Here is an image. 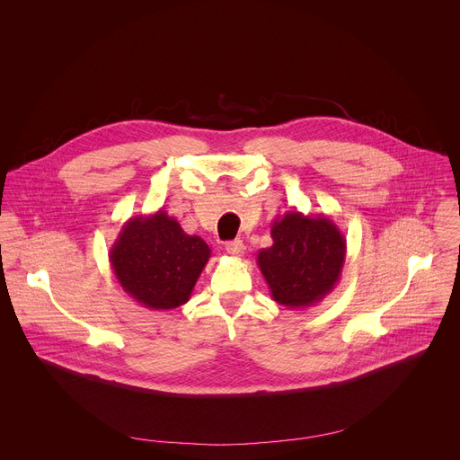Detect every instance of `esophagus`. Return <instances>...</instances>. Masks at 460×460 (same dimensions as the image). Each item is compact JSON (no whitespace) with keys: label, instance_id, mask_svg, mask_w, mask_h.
<instances>
[{"label":"esophagus","instance_id":"34e87169","mask_svg":"<svg viewBox=\"0 0 460 460\" xmlns=\"http://www.w3.org/2000/svg\"><path fill=\"white\" fill-rule=\"evenodd\" d=\"M226 251L233 256H242L245 252V245L242 240H233V242L226 243Z\"/></svg>","mask_w":460,"mask_h":460}]
</instances>
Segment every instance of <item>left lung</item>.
<instances>
[{
	"label": "left lung",
	"mask_w": 460,
	"mask_h": 460,
	"mask_svg": "<svg viewBox=\"0 0 460 460\" xmlns=\"http://www.w3.org/2000/svg\"><path fill=\"white\" fill-rule=\"evenodd\" d=\"M273 245L261 249L256 264L275 302L302 309L330 295L346 261V238L325 215L288 211L271 226Z\"/></svg>",
	"instance_id": "8db88e82"
}]
</instances>
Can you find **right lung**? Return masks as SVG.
Listing matches in <instances>:
<instances>
[{"label":"right lung","instance_id":"add662e5","mask_svg":"<svg viewBox=\"0 0 460 460\" xmlns=\"http://www.w3.org/2000/svg\"><path fill=\"white\" fill-rule=\"evenodd\" d=\"M209 258V245L164 209L128 218L109 252L118 284L149 309L185 304Z\"/></svg>","mask_w":460,"mask_h":460}]
</instances>
